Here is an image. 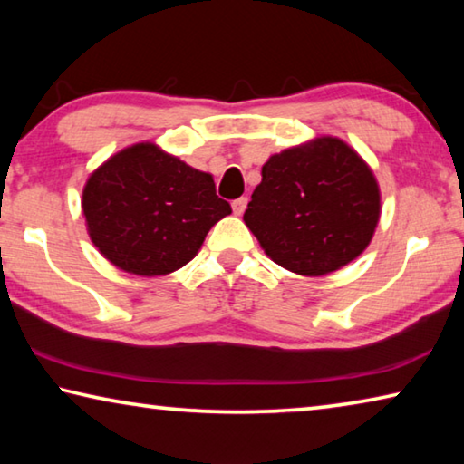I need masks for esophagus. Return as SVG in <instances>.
Listing matches in <instances>:
<instances>
[{
    "label": "esophagus",
    "mask_w": 464,
    "mask_h": 464,
    "mask_svg": "<svg viewBox=\"0 0 464 464\" xmlns=\"http://www.w3.org/2000/svg\"><path fill=\"white\" fill-rule=\"evenodd\" d=\"M233 213L237 215V217H241L243 213H246V207H247V198H237V200H233Z\"/></svg>",
    "instance_id": "1"
}]
</instances>
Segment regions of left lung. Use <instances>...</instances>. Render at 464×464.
<instances>
[{
    "label": "left lung",
    "instance_id": "obj_1",
    "mask_svg": "<svg viewBox=\"0 0 464 464\" xmlns=\"http://www.w3.org/2000/svg\"><path fill=\"white\" fill-rule=\"evenodd\" d=\"M379 218L371 166L332 135L270 155L243 215L264 254L298 276H325L354 262Z\"/></svg>",
    "mask_w": 464,
    "mask_h": 464
}]
</instances>
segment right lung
<instances>
[{
  "label": "right lung",
  "instance_id": "obj_1",
  "mask_svg": "<svg viewBox=\"0 0 464 464\" xmlns=\"http://www.w3.org/2000/svg\"><path fill=\"white\" fill-rule=\"evenodd\" d=\"M82 210L100 254L145 278L194 260L210 227L231 215L213 176L149 140L121 149L92 171Z\"/></svg>",
  "mask_w": 464,
  "mask_h": 464
}]
</instances>
